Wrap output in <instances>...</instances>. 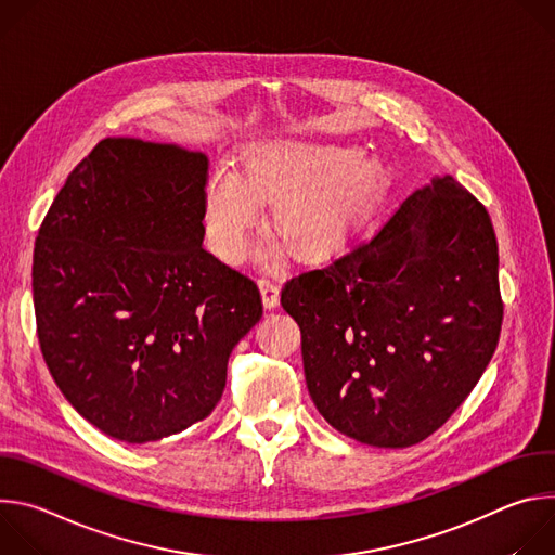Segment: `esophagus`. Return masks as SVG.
Masks as SVG:
<instances>
[{"instance_id": "1", "label": "esophagus", "mask_w": 555, "mask_h": 555, "mask_svg": "<svg viewBox=\"0 0 555 555\" xmlns=\"http://www.w3.org/2000/svg\"><path fill=\"white\" fill-rule=\"evenodd\" d=\"M259 287H261V296H263V305L268 309L279 305V285L270 279H259Z\"/></svg>"}]
</instances>
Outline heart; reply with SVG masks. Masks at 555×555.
Segmentation results:
<instances>
[{
    "instance_id": "1",
    "label": "heart",
    "mask_w": 555,
    "mask_h": 555,
    "mask_svg": "<svg viewBox=\"0 0 555 555\" xmlns=\"http://www.w3.org/2000/svg\"><path fill=\"white\" fill-rule=\"evenodd\" d=\"M382 182L377 163L353 146L263 142L246 151L240 176L217 171L206 191V221L215 250L242 259L261 221V202H274L270 232L298 259L338 248L371 208Z\"/></svg>"
}]
</instances>
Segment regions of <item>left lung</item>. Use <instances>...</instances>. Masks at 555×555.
I'll return each instance as SVG.
<instances>
[{
	"label": "left lung",
	"mask_w": 555,
	"mask_h": 555,
	"mask_svg": "<svg viewBox=\"0 0 555 555\" xmlns=\"http://www.w3.org/2000/svg\"><path fill=\"white\" fill-rule=\"evenodd\" d=\"M281 305L300 327L321 415L360 443L415 446L465 402L499 345L492 219L450 176L437 178L373 240L287 279Z\"/></svg>",
	"instance_id": "8db88e82"
}]
</instances>
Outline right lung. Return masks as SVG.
<instances>
[{
    "mask_svg": "<svg viewBox=\"0 0 555 555\" xmlns=\"http://www.w3.org/2000/svg\"><path fill=\"white\" fill-rule=\"evenodd\" d=\"M208 157L105 138L41 221L33 294L65 400L125 443L206 420L230 351L263 315L257 283L202 248Z\"/></svg>",
    "mask_w": 555,
    "mask_h": 555,
    "instance_id": "add662e5",
    "label": "right lung"
}]
</instances>
